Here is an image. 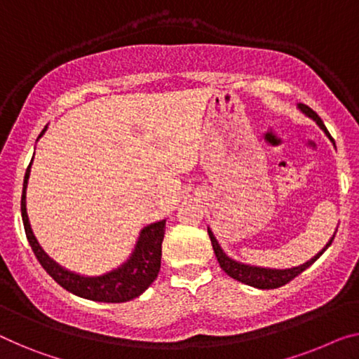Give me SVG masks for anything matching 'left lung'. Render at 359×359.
Here are the masks:
<instances>
[{"label":"left lung","instance_id":"8db88e82","mask_svg":"<svg viewBox=\"0 0 359 359\" xmlns=\"http://www.w3.org/2000/svg\"><path fill=\"white\" fill-rule=\"evenodd\" d=\"M298 109L304 112L308 117H311L313 121H316V124L323 128L325 132V135H327L330 140L334 142V138L330 137V133L327 128H325L324 122L320 121V117L314 112L309 106L306 104H298ZM208 233H210V238H211V243H212V250H214V255H216V258L219 261V266H221V269L226 272L227 276H231L232 279L242 282V283H247V285L251 287H256V288H263V290H269V288H277V287H282L288 283L290 280L295 279L298 274H302L304 269H308L309 266H311L314 261H316L320 255L324 253L325 250L330 247V243H332L334 237L329 240V243L325 245V247L319 251V253L311 258L309 261H306L304 264H299L297 267H290V269H267V267H256V266H248V264H242L238 263V261H233L232 258H229V256L224 253L221 245L217 243L216 237H214L212 232L208 229Z\"/></svg>","mask_w":359,"mask_h":359}]
</instances>
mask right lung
Here are the masks:
<instances>
[{"label": "right lung", "instance_id": "1", "mask_svg": "<svg viewBox=\"0 0 359 359\" xmlns=\"http://www.w3.org/2000/svg\"><path fill=\"white\" fill-rule=\"evenodd\" d=\"M45 130L46 127L43 128L39 138L45 133ZM32 161H34V158H32ZM30 165L25 170L22 198H20V212H22V222L27 240H29L32 251H34V255L36 256V259H39L43 269L60 283L62 288H66L67 292H71L77 297L93 299V302L124 303L128 302V299L142 295L151 285L153 280L156 279L159 267H161V243L164 238L165 219L164 221L149 224V226L143 229L140 232V237H138L135 250H133L130 258L121 267L98 277H83L74 274V272L56 264L41 250L34 232H32L25 208V190L30 175Z\"/></svg>", "mask_w": 359, "mask_h": 359}]
</instances>
